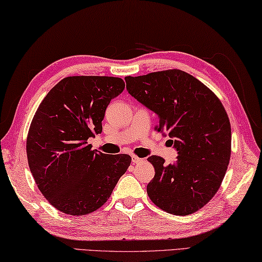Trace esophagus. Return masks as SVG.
Segmentation results:
<instances>
[{
	"mask_svg": "<svg viewBox=\"0 0 262 262\" xmlns=\"http://www.w3.org/2000/svg\"><path fill=\"white\" fill-rule=\"evenodd\" d=\"M143 161V159H140V157L138 156H132V162L133 164H138V163H141V162Z\"/></svg>",
	"mask_w": 262,
	"mask_h": 262,
	"instance_id": "34e87169",
	"label": "esophagus"
}]
</instances>
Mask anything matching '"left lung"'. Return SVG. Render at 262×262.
<instances>
[{"instance_id":"8db88e82","label":"left lung","mask_w":262,"mask_h":262,"mask_svg":"<svg viewBox=\"0 0 262 262\" xmlns=\"http://www.w3.org/2000/svg\"><path fill=\"white\" fill-rule=\"evenodd\" d=\"M127 91L159 116L156 129L167 132L177 160L148 161L155 176L147 185L152 203L165 212L188 215L202 209L217 192L231 157V124L212 91L181 70L126 77Z\"/></svg>"}]
</instances>
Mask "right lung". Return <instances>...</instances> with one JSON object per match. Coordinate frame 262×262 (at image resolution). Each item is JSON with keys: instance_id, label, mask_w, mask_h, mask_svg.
I'll use <instances>...</instances> for the list:
<instances>
[{"instance_id": "1", "label": "right lung", "mask_w": 262, "mask_h": 262, "mask_svg": "<svg viewBox=\"0 0 262 262\" xmlns=\"http://www.w3.org/2000/svg\"><path fill=\"white\" fill-rule=\"evenodd\" d=\"M123 89L121 78H64L32 119L27 139L29 168L43 196L63 213L98 210L129 167V155H107L87 144L102 132L107 106Z\"/></svg>"}]
</instances>
